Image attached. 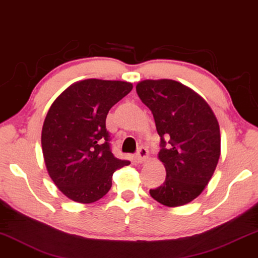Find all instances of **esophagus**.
Instances as JSON below:
<instances>
[{
	"label": "esophagus",
	"instance_id": "1",
	"mask_svg": "<svg viewBox=\"0 0 258 258\" xmlns=\"http://www.w3.org/2000/svg\"><path fill=\"white\" fill-rule=\"evenodd\" d=\"M149 158V151L147 148L144 147H141L140 149L137 150V154H136V159L138 163H144L147 162Z\"/></svg>",
	"mask_w": 258,
	"mask_h": 258
}]
</instances>
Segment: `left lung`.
<instances>
[{"instance_id":"8db88e82","label":"left lung","mask_w":258,"mask_h":258,"mask_svg":"<svg viewBox=\"0 0 258 258\" xmlns=\"http://www.w3.org/2000/svg\"><path fill=\"white\" fill-rule=\"evenodd\" d=\"M136 92L154 115L160 136L158 158L166 178L150 196L167 207L182 206L208 185L221 154L220 126L208 103L170 79L143 80Z\"/></svg>"}]
</instances>
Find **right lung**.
<instances>
[{
	"label": "right lung",
	"mask_w": 258,
	"mask_h": 258,
	"mask_svg": "<svg viewBox=\"0 0 258 258\" xmlns=\"http://www.w3.org/2000/svg\"><path fill=\"white\" fill-rule=\"evenodd\" d=\"M133 84L86 79L67 87L48 109L42 149L48 175L69 199L92 204L106 196L115 171L129 165L110 150L108 111Z\"/></svg>",
	"instance_id": "1"
}]
</instances>
